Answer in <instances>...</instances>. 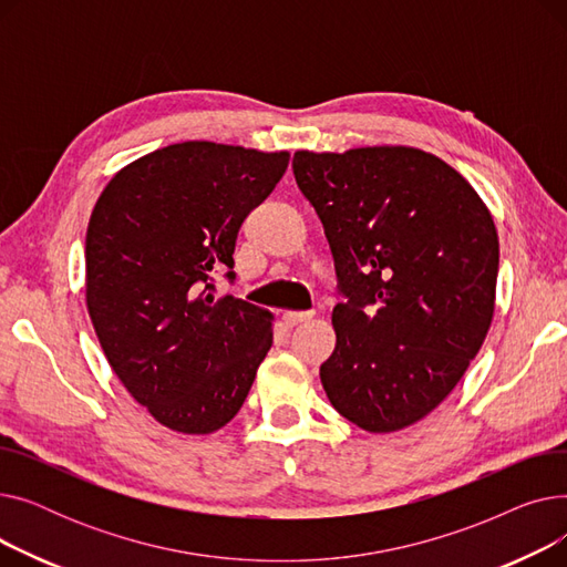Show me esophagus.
I'll list each match as a JSON object with an SVG mask.
<instances>
[{
  "label": "esophagus",
  "mask_w": 567,
  "mask_h": 567,
  "mask_svg": "<svg viewBox=\"0 0 567 567\" xmlns=\"http://www.w3.org/2000/svg\"><path fill=\"white\" fill-rule=\"evenodd\" d=\"M312 317H315L312 310H310V312H285V315H282V319H285L287 326H296V323H301V321L312 319Z\"/></svg>",
  "instance_id": "esophagus-1"
}]
</instances>
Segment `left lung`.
Returning a JSON list of instances; mask_svg holds the SVG:
<instances>
[{"label":"left lung","instance_id":"8db88e82","mask_svg":"<svg viewBox=\"0 0 567 567\" xmlns=\"http://www.w3.org/2000/svg\"><path fill=\"white\" fill-rule=\"evenodd\" d=\"M291 167L344 299L323 391L368 432L419 423L489 331L498 236L487 206L460 172L411 146L296 152Z\"/></svg>","mask_w":567,"mask_h":567}]
</instances>
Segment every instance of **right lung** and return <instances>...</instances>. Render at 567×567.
<instances>
[{"label": "right lung", "mask_w": 567, "mask_h": 567, "mask_svg": "<svg viewBox=\"0 0 567 567\" xmlns=\"http://www.w3.org/2000/svg\"><path fill=\"white\" fill-rule=\"evenodd\" d=\"M289 154L182 142L148 154L101 193L86 227V308L114 374L154 419L208 434L241 409L271 349V312L225 296L236 236Z\"/></svg>", "instance_id": "add662e5"}]
</instances>
